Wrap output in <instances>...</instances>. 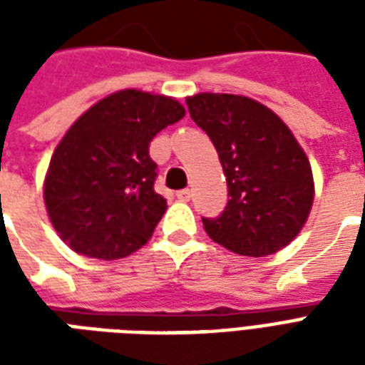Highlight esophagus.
<instances>
[{
    "label": "esophagus",
    "instance_id": "34e87169",
    "mask_svg": "<svg viewBox=\"0 0 365 365\" xmlns=\"http://www.w3.org/2000/svg\"><path fill=\"white\" fill-rule=\"evenodd\" d=\"M175 195H178V199H180V201H190L191 190H180L178 193H175Z\"/></svg>",
    "mask_w": 365,
    "mask_h": 365
}]
</instances>
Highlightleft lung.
<instances>
[{
	"mask_svg": "<svg viewBox=\"0 0 365 365\" xmlns=\"http://www.w3.org/2000/svg\"><path fill=\"white\" fill-rule=\"evenodd\" d=\"M185 103L215 144L229 190L221 217L203 219L207 235L242 256L279 252L305 227L313 207V170L305 150L256 99L207 91Z\"/></svg>",
	"mask_w": 365,
	"mask_h": 365,
	"instance_id": "8db88e82",
	"label": "left lung"
}]
</instances>
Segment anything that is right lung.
<instances>
[{
	"label": "right lung",
	"instance_id": "add662e5",
	"mask_svg": "<svg viewBox=\"0 0 365 365\" xmlns=\"http://www.w3.org/2000/svg\"><path fill=\"white\" fill-rule=\"evenodd\" d=\"M185 115L174 97L120 90L74 120L43 183L46 213L74 252L119 260L150 240L168 209L154 191L152 138Z\"/></svg>",
	"mask_w": 365,
	"mask_h": 365
}]
</instances>
